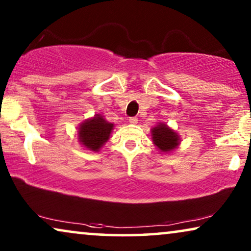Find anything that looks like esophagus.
<instances>
[{"label": "esophagus", "mask_w": 251, "mask_h": 251, "mask_svg": "<svg viewBox=\"0 0 251 251\" xmlns=\"http://www.w3.org/2000/svg\"><path fill=\"white\" fill-rule=\"evenodd\" d=\"M129 123H130V125H137V123H138V119H137V118H130Z\"/></svg>", "instance_id": "34e87169"}]
</instances>
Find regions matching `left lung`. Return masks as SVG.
<instances>
[{
	"label": "left lung",
	"instance_id": "obj_1",
	"mask_svg": "<svg viewBox=\"0 0 251 251\" xmlns=\"http://www.w3.org/2000/svg\"><path fill=\"white\" fill-rule=\"evenodd\" d=\"M151 136H152L153 144L162 154L171 153L180 144L179 135L163 122L157 123L151 129Z\"/></svg>",
	"mask_w": 251,
	"mask_h": 251
}]
</instances>
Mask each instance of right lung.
I'll use <instances>...</instances> for the list:
<instances>
[{"label": "right lung", "mask_w": 251, "mask_h": 251, "mask_svg": "<svg viewBox=\"0 0 251 251\" xmlns=\"http://www.w3.org/2000/svg\"><path fill=\"white\" fill-rule=\"evenodd\" d=\"M114 125L108 122L100 114L85 119L77 128V139L82 147L94 152H99L109 139Z\"/></svg>", "instance_id": "right-lung-1"}]
</instances>
